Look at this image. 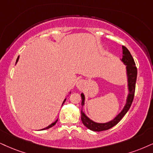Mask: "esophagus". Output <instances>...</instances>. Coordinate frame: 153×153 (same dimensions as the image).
<instances>
[{"instance_id": "1", "label": "esophagus", "mask_w": 153, "mask_h": 153, "mask_svg": "<svg viewBox=\"0 0 153 153\" xmlns=\"http://www.w3.org/2000/svg\"><path fill=\"white\" fill-rule=\"evenodd\" d=\"M85 84H86V82H84V81L79 80L78 82L76 83V86L79 88H82L84 86V85H85Z\"/></svg>"}]
</instances>
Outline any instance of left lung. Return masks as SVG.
Instances as JSON below:
<instances>
[{"label":"left lung","mask_w":153,"mask_h":153,"mask_svg":"<svg viewBox=\"0 0 153 153\" xmlns=\"http://www.w3.org/2000/svg\"><path fill=\"white\" fill-rule=\"evenodd\" d=\"M123 58L122 62L126 65V70H127V76H128V89H129V94L127 98V102L123 109L119 114L117 116L114 120L109 121L105 123H98L90 120L87 116L84 114V113L82 111L83 105H84V94H81L82 97V121L84 126L88 129L91 130L93 131H106L116 126L120 120L122 119L123 117L125 116L129 108H131V105L133 102V99H134L135 95V83H136L137 79V67H135V63L133 56H132L131 52L129 50L126 48L125 46H123Z\"/></svg>","instance_id":"left-lung-1"}]
</instances>
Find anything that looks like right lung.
Instances as JSON below:
<instances>
[{"instance_id":"obj_1","label":"right lung","mask_w":153,"mask_h":153,"mask_svg":"<svg viewBox=\"0 0 153 153\" xmlns=\"http://www.w3.org/2000/svg\"><path fill=\"white\" fill-rule=\"evenodd\" d=\"M18 59H19V56H18V58H17V60H16V63H17V62H18ZM65 101H66V99H65V101H63V103L65 102ZM63 103H62V105H63ZM57 120H55V121H54V123H52V124H51V125H50V126H48V127H46V128H43V129H42V130H45V129H48V128H51V127H52V126H54V125H55V124H56V122H57Z\"/></svg>"}]
</instances>
